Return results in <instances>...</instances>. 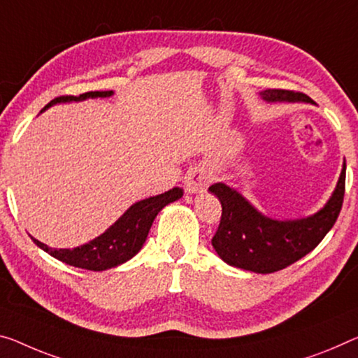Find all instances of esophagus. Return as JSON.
<instances>
[{
    "label": "esophagus",
    "mask_w": 358,
    "mask_h": 358,
    "mask_svg": "<svg viewBox=\"0 0 358 358\" xmlns=\"http://www.w3.org/2000/svg\"><path fill=\"white\" fill-rule=\"evenodd\" d=\"M211 174L203 168H194L187 173L185 178V192L189 194H198L203 192L211 182Z\"/></svg>",
    "instance_id": "esophagus-1"
}]
</instances>
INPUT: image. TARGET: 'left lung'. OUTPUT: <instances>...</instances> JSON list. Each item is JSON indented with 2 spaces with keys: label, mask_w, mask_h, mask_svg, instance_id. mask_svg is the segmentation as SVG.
I'll return each instance as SVG.
<instances>
[{
  "label": "left lung",
  "mask_w": 358,
  "mask_h": 358,
  "mask_svg": "<svg viewBox=\"0 0 358 358\" xmlns=\"http://www.w3.org/2000/svg\"><path fill=\"white\" fill-rule=\"evenodd\" d=\"M261 96L267 102H313L302 92L287 90H266ZM344 190L345 163L336 189L320 211L296 221H277L261 214L236 190L217 182L210 192L221 201L222 214L211 243L229 266L256 273L282 271L325 238L343 208Z\"/></svg>",
  "instance_id": "8db88e82"
}]
</instances>
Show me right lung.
Returning a JSON list of instances; mask_svg holds the SVG:
<instances>
[{
  "mask_svg": "<svg viewBox=\"0 0 358 358\" xmlns=\"http://www.w3.org/2000/svg\"><path fill=\"white\" fill-rule=\"evenodd\" d=\"M113 91H91L85 92L80 96H60L52 99L48 106L43 108L46 110L54 103L60 102H71V101H85L90 97H108L112 96ZM182 189L174 187V189L164 192L162 195L145 198L134 203L133 206L126 211L117 222L99 235L97 238L91 240L90 243L76 246L73 250H56L49 248L48 245L41 243L36 238V246H40L43 251L51 255L56 259L62 261L69 266L86 268V271H107V268L117 267L120 264L129 261L131 257L136 256L142 245L145 243V238L150 230L153 219L160 213L164 206L169 205L182 196Z\"/></svg>",
  "mask_w": 358,
  "mask_h": 358,
  "instance_id": "add662e5",
  "label": "right lung"
}]
</instances>
